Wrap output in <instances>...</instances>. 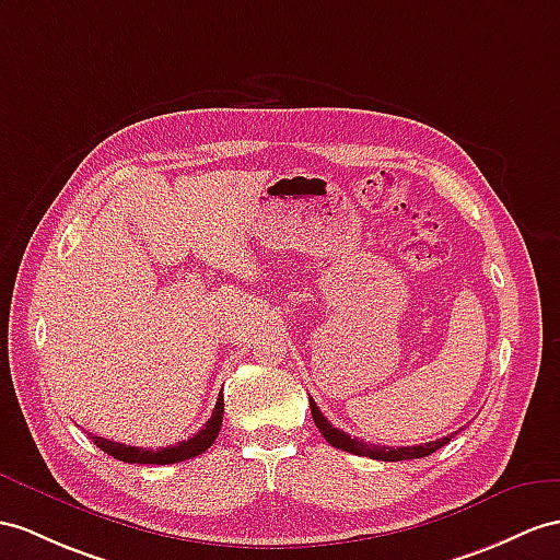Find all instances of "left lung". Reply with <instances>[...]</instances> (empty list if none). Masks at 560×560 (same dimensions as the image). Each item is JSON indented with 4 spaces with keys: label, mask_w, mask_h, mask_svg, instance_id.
Instances as JSON below:
<instances>
[{
    "label": "left lung",
    "mask_w": 560,
    "mask_h": 560,
    "mask_svg": "<svg viewBox=\"0 0 560 560\" xmlns=\"http://www.w3.org/2000/svg\"><path fill=\"white\" fill-rule=\"evenodd\" d=\"M308 404H311V416H313V422H316V428L320 430L323 438L327 440V444H332L335 448H342V452H349V454H357V456H368V458H375V460H411V458H422V456H430L438 452V448H442L444 444L452 442L454 434H446V438L442 440H434V442H428V444H418V446H380V444H371V442H363V440H357L351 438V434H347L345 430H337L332 428V422H327V418L318 411L316 401H313L308 397Z\"/></svg>",
    "instance_id": "1"
}]
</instances>
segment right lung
Listing matches in <instances>:
<instances>
[{
	"instance_id": "obj_1",
	"label": "right lung",
	"mask_w": 560,
	"mask_h": 560,
	"mask_svg": "<svg viewBox=\"0 0 560 560\" xmlns=\"http://www.w3.org/2000/svg\"><path fill=\"white\" fill-rule=\"evenodd\" d=\"M223 399L215 401V408L211 418L207 420V425H203L195 438H189L185 442H177L171 446H163V448H142V446H126L120 442H112V440H104V438H92V442L97 444L102 452H106L108 456H114L118 460H126V463H154V466H168V463H180L187 458H195L199 454L207 452V448L215 442L218 432H221L223 425Z\"/></svg>"
}]
</instances>
